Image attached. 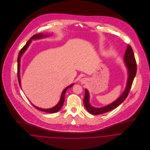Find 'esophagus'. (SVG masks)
<instances>
[{
	"label": "esophagus",
	"mask_w": 150,
	"mask_h": 150,
	"mask_svg": "<svg viewBox=\"0 0 150 150\" xmlns=\"http://www.w3.org/2000/svg\"><path fill=\"white\" fill-rule=\"evenodd\" d=\"M81 83H83V84H84L86 81H87V79H86V78H83V79H81Z\"/></svg>",
	"instance_id": "34e87169"
}]
</instances>
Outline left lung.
<instances>
[{"instance_id":"obj_1","label":"left lung","mask_w":150,"mask_h":150,"mask_svg":"<svg viewBox=\"0 0 150 150\" xmlns=\"http://www.w3.org/2000/svg\"><path fill=\"white\" fill-rule=\"evenodd\" d=\"M124 62L126 63V66L128 70V82L127 84V87L125 88V91L116 100H115L112 103L107 105L105 107L100 108H96L92 107L89 103V95L87 90H85V95L84 98V105L87 111L92 115H100L102 113H105L108 112L115 108H116L118 106L120 105L127 98L130 89L131 88L134 79L137 73V63L135 58L134 54L132 50V47L130 45H128L127 48L126 50L125 55H124Z\"/></svg>"}]
</instances>
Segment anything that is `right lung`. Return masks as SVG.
<instances>
[{"mask_svg":"<svg viewBox=\"0 0 150 150\" xmlns=\"http://www.w3.org/2000/svg\"><path fill=\"white\" fill-rule=\"evenodd\" d=\"M47 35H44V34H37V35H34V36H33L31 38H30V40L26 42V44L24 45V47L21 50V51H19V54H18V81H19V86H21V81H20V76H19V69H20V60H21V57L22 56V55L23 54V52H25V51L26 50V48L28 47L29 45L30 44V43H31V40H35V39H38V38H44V37H47ZM73 83L71 84V85L69 86L68 87H67L64 91L63 92H62V96H61V99L60 100H59V102L58 103V104L52 108H50V109H41V108H38L35 106H34V105H33L34 106V107H35L36 109L40 110H41V111H43V112H48V113H55L57 112H58L59 109H60L62 107V106L63 105V103H64V99H65V93L66 92V91H67V89L73 86Z\"/></svg>","mask_w":150,"mask_h":150,"instance_id":"right-lung-1","label":"right lung"}]
</instances>
